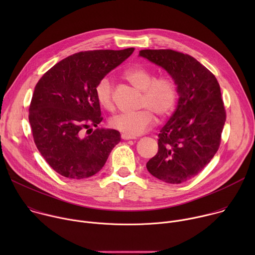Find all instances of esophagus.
I'll return each mask as SVG.
<instances>
[{
    "label": "esophagus",
    "mask_w": 255,
    "mask_h": 255,
    "mask_svg": "<svg viewBox=\"0 0 255 255\" xmlns=\"http://www.w3.org/2000/svg\"><path fill=\"white\" fill-rule=\"evenodd\" d=\"M121 138L124 140H130V139H135V136H131V135H127V134H122Z\"/></svg>",
    "instance_id": "obj_1"
}]
</instances>
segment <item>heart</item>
Listing matches in <instances>:
<instances>
[{"label": "heart", "instance_id": "obj_1", "mask_svg": "<svg viewBox=\"0 0 255 255\" xmlns=\"http://www.w3.org/2000/svg\"><path fill=\"white\" fill-rule=\"evenodd\" d=\"M123 77L136 89L142 91L141 110L134 113H120L110 119L112 128L124 134L136 136L150 129L155 116L166 118L171 114L177 100L174 81L166 75L154 78V72L145 66L136 65L126 69ZM95 95L99 105L105 110L114 109V87L112 79L105 76L97 83Z\"/></svg>", "mask_w": 255, "mask_h": 255}]
</instances>
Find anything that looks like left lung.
Instances as JSON below:
<instances>
[{
  "mask_svg": "<svg viewBox=\"0 0 255 255\" xmlns=\"http://www.w3.org/2000/svg\"><path fill=\"white\" fill-rule=\"evenodd\" d=\"M139 55L164 68L179 96L176 110L158 134V151L146 167L165 183H185L219 149L226 121L219 83L189 54L171 49H143Z\"/></svg>",
  "mask_w": 255,
  "mask_h": 255,
  "instance_id": "obj_1",
  "label": "left lung"
}]
</instances>
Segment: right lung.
I'll return each instance as SVG.
<instances>
[{"label": "right lung", "mask_w": 255, "mask_h": 255, "mask_svg": "<svg viewBox=\"0 0 255 255\" xmlns=\"http://www.w3.org/2000/svg\"><path fill=\"white\" fill-rule=\"evenodd\" d=\"M133 51L131 47L75 53L47 70L36 85L29 106L33 139L60 175L82 179L96 174L120 142L117 130L89 128L103 120L97 83ZM87 128L89 135L84 134Z\"/></svg>", "instance_id": "obj_1"}]
</instances>
